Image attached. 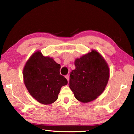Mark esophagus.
<instances>
[{
    "label": "esophagus",
    "instance_id": "1",
    "mask_svg": "<svg viewBox=\"0 0 134 134\" xmlns=\"http://www.w3.org/2000/svg\"><path fill=\"white\" fill-rule=\"evenodd\" d=\"M65 77H66V78L67 79V81H68V82H69V78H70V77H69V75H66L65 76Z\"/></svg>",
    "mask_w": 134,
    "mask_h": 134
}]
</instances>
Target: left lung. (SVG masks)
Returning <instances> with one entry per match:
<instances>
[{"label":"left lung","instance_id":"8db88e82","mask_svg":"<svg viewBox=\"0 0 134 134\" xmlns=\"http://www.w3.org/2000/svg\"><path fill=\"white\" fill-rule=\"evenodd\" d=\"M70 74L69 86L75 97L83 103L95 100L106 87L110 70L103 57L95 50L77 58Z\"/></svg>","mask_w":134,"mask_h":134}]
</instances>
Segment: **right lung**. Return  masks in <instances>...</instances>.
Wrapping results in <instances>:
<instances>
[{
  "label": "right lung",
  "mask_w": 134,
  "mask_h": 134,
  "mask_svg": "<svg viewBox=\"0 0 134 134\" xmlns=\"http://www.w3.org/2000/svg\"><path fill=\"white\" fill-rule=\"evenodd\" d=\"M60 65L38 51L34 53L23 69L24 83L30 95L40 103L49 104L57 100L67 80L60 74Z\"/></svg>",
  "instance_id": "add662e5"
}]
</instances>
